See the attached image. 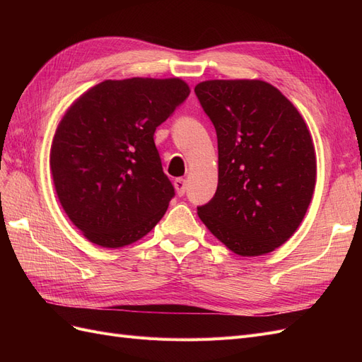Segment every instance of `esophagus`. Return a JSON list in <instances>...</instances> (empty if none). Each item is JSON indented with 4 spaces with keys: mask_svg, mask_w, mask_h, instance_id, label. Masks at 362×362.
<instances>
[{
    "mask_svg": "<svg viewBox=\"0 0 362 362\" xmlns=\"http://www.w3.org/2000/svg\"><path fill=\"white\" fill-rule=\"evenodd\" d=\"M173 184H175V189H177L178 196H184L185 190H187V181H185L184 178H177Z\"/></svg>",
    "mask_w": 362,
    "mask_h": 362,
    "instance_id": "esophagus-1",
    "label": "esophagus"
}]
</instances>
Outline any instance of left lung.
<instances>
[{
  "mask_svg": "<svg viewBox=\"0 0 362 362\" xmlns=\"http://www.w3.org/2000/svg\"><path fill=\"white\" fill-rule=\"evenodd\" d=\"M217 134L218 182L198 206L205 226L242 257L275 250L294 234L315 184L314 146L302 116L259 80L194 87Z\"/></svg>",
  "mask_w": 362,
  "mask_h": 362,
  "instance_id": "obj_1",
  "label": "left lung"
}]
</instances>
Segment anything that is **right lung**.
I'll return each mask as SVG.
<instances>
[{
  "label": "right lung",
  "mask_w": 362,
  "mask_h": 362,
  "mask_svg": "<svg viewBox=\"0 0 362 362\" xmlns=\"http://www.w3.org/2000/svg\"><path fill=\"white\" fill-rule=\"evenodd\" d=\"M189 93L180 78L105 80L63 116L51 146L52 180L63 210L92 243H134L166 213L175 189L154 133Z\"/></svg>",
  "instance_id": "1"
}]
</instances>
